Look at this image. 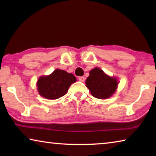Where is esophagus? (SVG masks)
<instances>
[{
    "mask_svg": "<svg viewBox=\"0 0 156 156\" xmlns=\"http://www.w3.org/2000/svg\"><path fill=\"white\" fill-rule=\"evenodd\" d=\"M84 79H85V78H84V76H80V77H78V80L80 82H84Z\"/></svg>",
    "mask_w": 156,
    "mask_h": 156,
    "instance_id": "obj_1",
    "label": "esophagus"
}]
</instances>
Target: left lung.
<instances>
[{
	"mask_svg": "<svg viewBox=\"0 0 156 156\" xmlns=\"http://www.w3.org/2000/svg\"><path fill=\"white\" fill-rule=\"evenodd\" d=\"M118 80L105 74L103 71L96 67L89 72L86 85L92 96L99 99H106L112 96L118 86Z\"/></svg>",
	"mask_w": 156,
	"mask_h": 156,
	"instance_id": "1",
	"label": "left lung"
}]
</instances>
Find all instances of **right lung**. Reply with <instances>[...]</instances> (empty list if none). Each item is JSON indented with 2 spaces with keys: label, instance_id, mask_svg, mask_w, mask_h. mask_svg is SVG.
Returning <instances> with one entry per match:
<instances>
[{
  "label": "right lung",
  "instance_id": "1",
  "mask_svg": "<svg viewBox=\"0 0 156 156\" xmlns=\"http://www.w3.org/2000/svg\"><path fill=\"white\" fill-rule=\"evenodd\" d=\"M76 81V78L72 73L56 69L51 75L38 79V91L41 96L47 99H58L65 95L71 84Z\"/></svg>",
  "mask_w": 156,
  "mask_h": 156
}]
</instances>
